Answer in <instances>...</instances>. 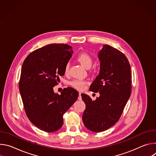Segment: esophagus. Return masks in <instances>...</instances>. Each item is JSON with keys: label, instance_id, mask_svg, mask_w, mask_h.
<instances>
[{"label": "esophagus", "instance_id": "34e87169", "mask_svg": "<svg viewBox=\"0 0 156 156\" xmlns=\"http://www.w3.org/2000/svg\"><path fill=\"white\" fill-rule=\"evenodd\" d=\"M78 100H81V93H79V96H78Z\"/></svg>", "mask_w": 156, "mask_h": 156}]
</instances>
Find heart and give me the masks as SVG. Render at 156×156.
<instances>
[{
  "label": "heart",
  "mask_w": 156,
  "mask_h": 156,
  "mask_svg": "<svg viewBox=\"0 0 156 156\" xmlns=\"http://www.w3.org/2000/svg\"><path fill=\"white\" fill-rule=\"evenodd\" d=\"M78 60L81 63V65L84 66L87 69L91 68V66H92L93 63V57L90 54H88L87 53H82L80 54L78 57ZM69 63H67L66 64L64 69V72L65 74H67L69 73ZM86 81L81 79H74L70 82V84L73 87L80 91H83L84 90L86 87Z\"/></svg>",
  "instance_id": "b5f03b06"
}]
</instances>
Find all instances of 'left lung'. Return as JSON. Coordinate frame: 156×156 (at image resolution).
I'll use <instances>...</instances> for the list:
<instances>
[{"label": "left lung", "mask_w": 156, "mask_h": 156, "mask_svg": "<svg viewBox=\"0 0 156 156\" xmlns=\"http://www.w3.org/2000/svg\"><path fill=\"white\" fill-rule=\"evenodd\" d=\"M99 75L90 90L99 92V97L92 101L81 94L86 104L83 122L87 129L99 133L114 126L120 119L131 94V71L126 56L119 50L104 44L98 52Z\"/></svg>", "instance_id": "1"}]
</instances>
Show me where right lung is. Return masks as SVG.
<instances>
[{
  "label": "right lung",
  "instance_id": "add662e5",
  "mask_svg": "<svg viewBox=\"0 0 156 156\" xmlns=\"http://www.w3.org/2000/svg\"><path fill=\"white\" fill-rule=\"evenodd\" d=\"M67 44H52L39 48L25 58L22 65L19 88L26 114L39 129L51 133L63 125V115L78 98L72 87L59 95L54 86L65 74L64 69L72 56Z\"/></svg>",
  "mask_w": 156,
  "mask_h": 156
}]
</instances>
